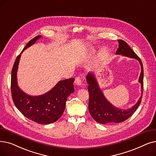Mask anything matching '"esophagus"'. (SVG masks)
<instances>
[{
    "instance_id": "34e87169",
    "label": "esophagus",
    "mask_w": 156,
    "mask_h": 156,
    "mask_svg": "<svg viewBox=\"0 0 156 156\" xmlns=\"http://www.w3.org/2000/svg\"><path fill=\"white\" fill-rule=\"evenodd\" d=\"M75 83L77 85H81V78L80 76H77L76 78H75Z\"/></svg>"
}]
</instances>
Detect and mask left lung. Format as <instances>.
Returning <instances> with one entry per match:
<instances>
[{"label":"left lung","mask_w":156,"mask_h":156,"mask_svg":"<svg viewBox=\"0 0 156 156\" xmlns=\"http://www.w3.org/2000/svg\"><path fill=\"white\" fill-rule=\"evenodd\" d=\"M119 47L116 52L117 55H122L130 58L137 59L141 66V73L138 81L141 83L142 95L138 102L129 109H119L111 104L104 95L93 73H88L87 76V82L88 84L89 92L88 110L90 114L95 121L101 124H114L123 122L136 111L140 105L143 94L144 88V68L143 64L138 56L134 52L124 40H118Z\"/></svg>","instance_id":"8db88e82"}]
</instances>
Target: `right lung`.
Here are the masks:
<instances>
[{"label": "right lung", "instance_id": "add662e5", "mask_svg": "<svg viewBox=\"0 0 156 156\" xmlns=\"http://www.w3.org/2000/svg\"><path fill=\"white\" fill-rule=\"evenodd\" d=\"M41 37V35H38L31 40L16 58L11 73V88L13 102L23 115L38 124L47 125L58 120L62 115L68 97L75 91L73 85L75 79L59 81L50 91L38 96L29 95L21 90L17 82L21 54Z\"/></svg>", "mask_w": 156, "mask_h": 156}]
</instances>
